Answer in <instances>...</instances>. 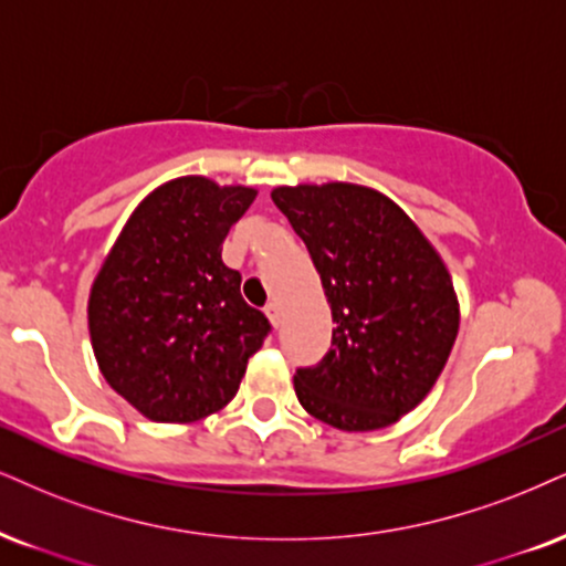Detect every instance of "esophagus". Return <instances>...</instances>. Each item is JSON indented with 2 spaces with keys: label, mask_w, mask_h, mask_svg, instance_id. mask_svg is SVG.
Returning <instances> with one entry per match:
<instances>
[{
  "label": "esophagus",
  "mask_w": 566,
  "mask_h": 566,
  "mask_svg": "<svg viewBox=\"0 0 566 566\" xmlns=\"http://www.w3.org/2000/svg\"><path fill=\"white\" fill-rule=\"evenodd\" d=\"M264 315H268L270 323L277 327V325H281V304H277V302H270V304H268V310H264Z\"/></svg>",
  "instance_id": "1"
}]
</instances>
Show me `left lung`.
<instances>
[{
	"label": "left lung",
	"instance_id": "8db88e82",
	"mask_svg": "<svg viewBox=\"0 0 566 566\" xmlns=\"http://www.w3.org/2000/svg\"><path fill=\"white\" fill-rule=\"evenodd\" d=\"M270 197L310 249L336 323L323 361L296 369L298 403L346 432L399 422L436 386L459 333L441 254L375 188L333 180Z\"/></svg>",
	"mask_w": 566,
	"mask_h": 566
}]
</instances>
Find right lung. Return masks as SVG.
<instances>
[{"label": "right lung", "mask_w": 566, "mask_h": 566, "mask_svg": "<svg viewBox=\"0 0 566 566\" xmlns=\"http://www.w3.org/2000/svg\"><path fill=\"white\" fill-rule=\"evenodd\" d=\"M256 188L172 178L134 209L88 294L104 380L151 422H197L233 399L270 323L241 296L222 241Z\"/></svg>", "instance_id": "add662e5"}]
</instances>
